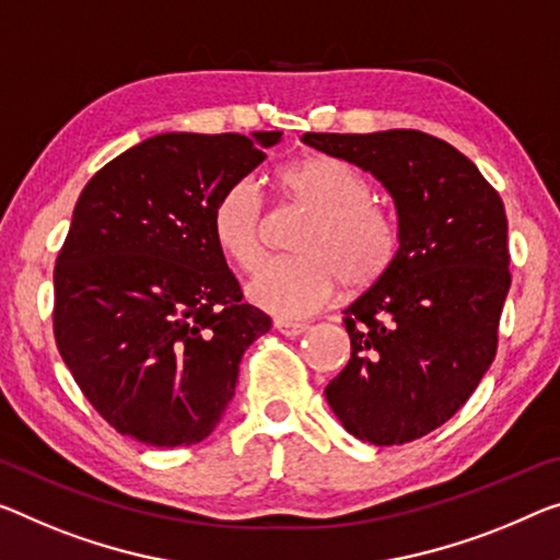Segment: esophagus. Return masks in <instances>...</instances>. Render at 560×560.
I'll return each mask as SVG.
<instances>
[{
	"instance_id": "34e87169",
	"label": "esophagus",
	"mask_w": 560,
	"mask_h": 560,
	"mask_svg": "<svg viewBox=\"0 0 560 560\" xmlns=\"http://www.w3.org/2000/svg\"><path fill=\"white\" fill-rule=\"evenodd\" d=\"M275 330H280L282 335H290V338H295V335H303L307 330L305 323H292V320H282V317H275Z\"/></svg>"
}]
</instances>
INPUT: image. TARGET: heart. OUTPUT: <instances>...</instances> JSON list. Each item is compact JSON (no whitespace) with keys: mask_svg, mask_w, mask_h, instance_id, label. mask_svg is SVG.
Masks as SVG:
<instances>
[{"mask_svg":"<svg viewBox=\"0 0 560 560\" xmlns=\"http://www.w3.org/2000/svg\"><path fill=\"white\" fill-rule=\"evenodd\" d=\"M285 200L313 214L300 232V257L265 265L247 298L278 317H305L332 303L342 280L352 290L375 285L398 253V230L381 205L370 202L363 172L332 154L313 152L275 172ZM218 250L237 270L250 272L262 257V205L250 183L220 192L210 212Z\"/></svg>","mask_w":560,"mask_h":560,"instance_id":"b5f03b06","label":"heart"}]
</instances>
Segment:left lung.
Masks as SVG:
<instances>
[{"label":"left lung","instance_id":"left-lung-1","mask_svg":"<svg viewBox=\"0 0 560 560\" xmlns=\"http://www.w3.org/2000/svg\"><path fill=\"white\" fill-rule=\"evenodd\" d=\"M300 140L370 172L398 214L390 270L342 310L350 360L325 398L358 441H416L460 410L495 358L511 288L503 200L466 154L433 135Z\"/></svg>","mask_w":560,"mask_h":560}]
</instances>
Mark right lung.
I'll return each instance as SVG.
<instances>
[{
    "label": "right lung",
    "instance_id": "add662e5",
    "mask_svg": "<svg viewBox=\"0 0 560 560\" xmlns=\"http://www.w3.org/2000/svg\"><path fill=\"white\" fill-rule=\"evenodd\" d=\"M282 132H162L94 175L55 268L59 355L102 418L154 448L208 438L270 317L243 303L210 212Z\"/></svg>",
    "mask_w": 560,
    "mask_h": 560
}]
</instances>
